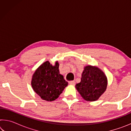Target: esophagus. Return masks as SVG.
I'll return each instance as SVG.
<instances>
[{"label": "esophagus", "mask_w": 131, "mask_h": 131, "mask_svg": "<svg viewBox=\"0 0 131 131\" xmlns=\"http://www.w3.org/2000/svg\"><path fill=\"white\" fill-rule=\"evenodd\" d=\"M69 84L70 85H75V81H69Z\"/></svg>", "instance_id": "obj_1"}]
</instances>
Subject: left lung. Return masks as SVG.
<instances>
[{
    "mask_svg": "<svg viewBox=\"0 0 131 131\" xmlns=\"http://www.w3.org/2000/svg\"><path fill=\"white\" fill-rule=\"evenodd\" d=\"M107 85V79L105 73L96 66L87 65L84 68L81 81L75 87L84 100L93 102L97 101L105 92Z\"/></svg>",
    "mask_w": 131,
    "mask_h": 131,
    "instance_id": "obj_1",
    "label": "left lung"
}]
</instances>
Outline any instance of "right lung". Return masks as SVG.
<instances>
[{
  "mask_svg": "<svg viewBox=\"0 0 131 131\" xmlns=\"http://www.w3.org/2000/svg\"><path fill=\"white\" fill-rule=\"evenodd\" d=\"M59 66L58 61L52 65L47 61L39 66L32 75L31 85L33 90L43 100H55L68 85L59 73Z\"/></svg>",
  "mask_w": 131,
  "mask_h": 131,
  "instance_id": "1",
  "label": "right lung"
}]
</instances>
